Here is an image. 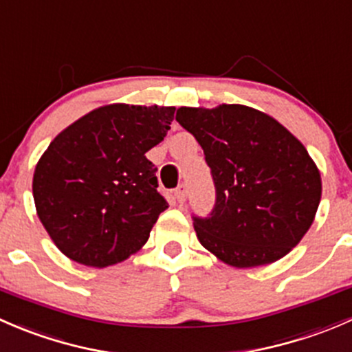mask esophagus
<instances>
[{
	"mask_svg": "<svg viewBox=\"0 0 352 352\" xmlns=\"http://www.w3.org/2000/svg\"><path fill=\"white\" fill-rule=\"evenodd\" d=\"M173 199L177 201V204H184V202H186L187 189H186V186H184V184H180V186L177 187L175 190H173Z\"/></svg>",
	"mask_w": 352,
	"mask_h": 352,
	"instance_id": "esophagus-1",
	"label": "esophagus"
}]
</instances>
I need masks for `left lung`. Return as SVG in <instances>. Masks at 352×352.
Returning a JSON list of instances; mask_svg holds the SVG:
<instances>
[{
	"label": "left lung",
	"instance_id": "1",
	"mask_svg": "<svg viewBox=\"0 0 352 352\" xmlns=\"http://www.w3.org/2000/svg\"><path fill=\"white\" fill-rule=\"evenodd\" d=\"M177 122L204 150L216 202L192 216L199 242L239 269L289 254L311 226L322 180L307 148L267 113L247 105L180 107Z\"/></svg>",
	"mask_w": 352,
	"mask_h": 352
}]
</instances>
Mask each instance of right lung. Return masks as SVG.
Masks as SVG:
<instances>
[{
  "label": "right lung",
  "mask_w": 352,
  "mask_h": 352,
  "mask_svg": "<svg viewBox=\"0 0 352 352\" xmlns=\"http://www.w3.org/2000/svg\"><path fill=\"white\" fill-rule=\"evenodd\" d=\"M173 113L175 107L104 105L49 144L32 190L38 219L66 257L107 267L148 242L168 202L144 155L166 136Z\"/></svg>",
  "instance_id": "add662e5"
}]
</instances>
